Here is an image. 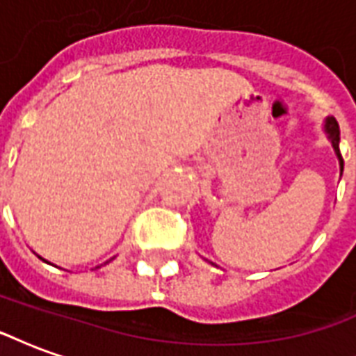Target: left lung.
Returning a JSON list of instances; mask_svg holds the SVG:
<instances>
[{
	"label": "left lung",
	"mask_w": 356,
	"mask_h": 356,
	"mask_svg": "<svg viewBox=\"0 0 356 356\" xmlns=\"http://www.w3.org/2000/svg\"><path fill=\"white\" fill-rule=\"evenodd\" d=\"M324 131L328 133L330 143H332V147H334V150H336L337 154V160H339V168L343 171V158H341V152H339V125H337L336 118H326V122H324Z\"/></svg>",
	"instance_id": "obj_1"
}]
</instances>
